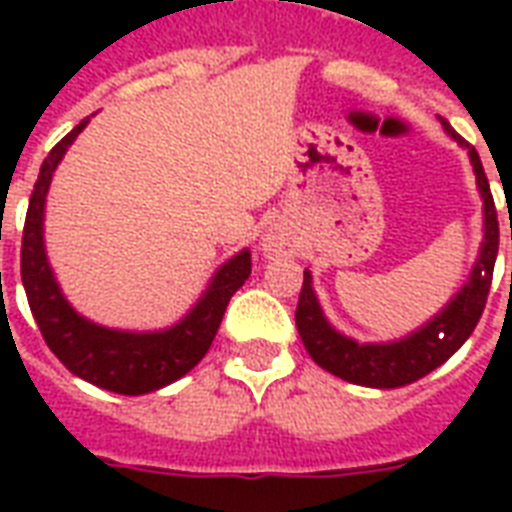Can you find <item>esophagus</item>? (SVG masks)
I'll return each instance as SVG.
<instances>
[{"instance_id": "1", "label": "esophagus", "mask_w": 512, "mask_h": 512, "mask_svg": "<svg viewBox=\"0 0 512 512\" xmlns=\"http://www.w3.org/2000/svg\"><path fill=\"white\" fill-rule=\"evenodd\" d=\"M260 247H263V252L268 257H279V255H287V252H292V236H289L281 225H271L268 231L263 233V241H260Z\"/></svg>"}]
</instances>
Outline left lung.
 I'll list each match as a JSON object with an SVG mask.
<instances>
[{"label":"left lung","mask_w":512,"mask_h":512,"mask_svg":"<svg viewBox=\"0 0 512 512\" xmlns=\"http://www.w3.org/2000/svg\"><path fill=\"white\" fill-rule=\"evenodd\" d=\"M444 130L452 135L462 148H468L470 164L476 172L478 191L484 199V244L478 255L473 271H470L468 284L449 300L444 311L412 332L404 340L396 342H361L340 335L321 311L316 292L311 284V271L303 273V289L297 300V332L303 337L305 350L321 369H327L340 380L366 385V388H401L409 382H417L420 377L430 374L436 366H441L449 356H454L462 348V342L468 340L476 329L478 319L486 308V297L492 287L494 260L500 249V223H497V209H494L489 180H486L481 156L468 140H462L452 130V124L444 122Z\"/></svg>","instance_id":"obj_1"}]
</instances>
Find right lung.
Wrapping results in <instances>:
<instances>
[{
	"label": "right lung",
	"instance_id": "1",
	"mask_svg": "<svg viewBox=\"0 0 512 512\" xmlns=\"http://www.w3.org/2000/svg\"><path fill=\"white\" fill-rule=\"evenodd\" d=\"M82 119L42 162L31 201H28L23 247H20V279L47 348L60 358L68 372L111 393L143 396L180 380L199 364L217 335L228 300L249 279L252 255L241 249L209 281L199 303L185 313L175 327L162 332H122L92 324L68 305L52 276L44 252V201L50 191L52 172L66 156L68 146L87 127Z\"/></svg>",
	"mask_w": 512,
	"mask_h": 512
}]
</instances>
